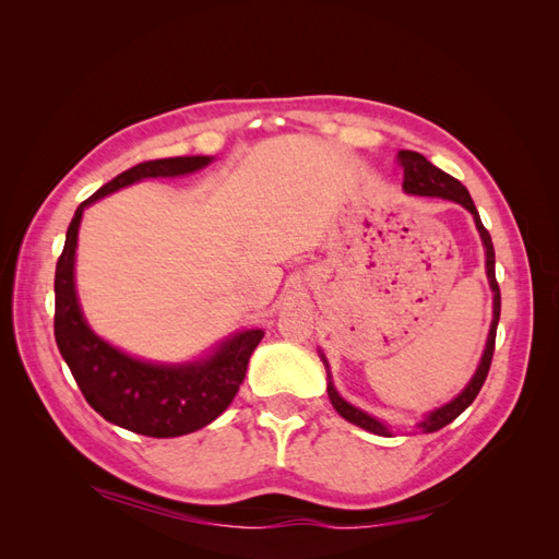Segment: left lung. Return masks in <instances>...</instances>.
Masks as SVG:
<instances>
[{
    "label": "left lung",
    "mask_w": 559,
    "mask_h": 559,
    "mask_svg": "<svg viewBox=\"0 0 559 559\" xmlns=\"http://www.w3.org/2000/svg\"><path fill=\"white\" fill-rule=\"evenodd\" d=\"M396 163L403 170V189L408 193H415V195H431V198H445V200H454L460 202V205H464L473 218H476V226H478V233L483 238V245H485V257H487V277H489V286H492L495 292V319H492V326H489V335H487V345H485V354L480 359V366L476 370V376H473V380L466 384L464 392L456 396L454 401H450L448 405H443V408H438L433 413H429L425 417V421H419V427L425 429L427 433H433L438 429H443L445 425H450L452 419L460 417L468 405L476 401L478 392L485 384V378L489 373V366H492V357H495V341H497V324H499V314H501V292H499V282H497V275H495V247H492V238H489L487 228L483 226L480 222V214L476 210V205H473V200L466 191V186L460 181L450 177L448 173L438 170L436 165H431L425 156L417 154V151H399L396 156ZM329 399L333 403V408L337 411V415L345 417L347 421H352V425H357L370 433H378V436H392L389 433V429L382 425V421H378L376 417L366 415L364 411L354 408V405H349L345 399H341V394L335 392L333 382L329 380Z\"/></svg>",
    "instance_id": "1"
}]
</instances>
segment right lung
I'll use <instances>...</instances> for the list:
<instances>
[{"mask_svg": "<svg viewBox=\"0 0 559 559\" xmlns=\"http://www.w3.org/2000/svg\"><path fill=\"white\" fill-rule=\"evenodd\" d=\"M210 156L146 160L114 177L83 200L67 228L56 265V343L91 408L111 425L151 438L198 431L222 415L238 394L251 352L263 331H242L210 359L186 366H158L128 357L88 329L74 292V251L81 214L91 202L146 177H177L205 167Z\"/></svg>", "mask_w": 559, "mask_h": 559, "instance_id": "right-lung-1", "label": "right lung"}]
</instances>
